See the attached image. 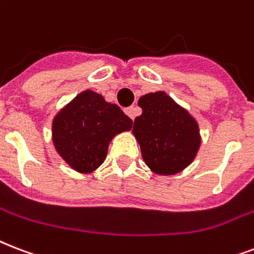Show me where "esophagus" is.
<instances>
[{
	"instance_id": "esophagus-1",
	"label": "esophagus",
	"mask_w": 254,
	"mask_h": 254,
	"mask_svg": "<svg viewBox=\"0 0 254 254\" xmlns=\"http://www.w3.org/2000/svg\"><path fill=\"white\" fill-rule=\"evenodd\" d=\"M125 113H127L131 120H134V117L137 116V109H135L134 106H129V108L125 109Z\"/></svg>"
}]
</instances>
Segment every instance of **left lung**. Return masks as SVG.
Returning a JSON list of instances; mask_svg holds the SVG:
<instances>
[{"label": "left lung", "instance_id": "8db88e82", "mask_svg": "<svg viewBox=\"0 0 254 254\" xmlns=\"http://www.w3.org/2000/svg\"><path fill=\"white\" fill-rule=\"evenodd\" d=\"M142 114L135 117L133 134L146 165L157 174H174L187 168L200 146L198 125L166 93L138 100Z\"/></svg>", "mask_w": 254, "mask_h": 254}]
</instances>
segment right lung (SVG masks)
Instances as JSON below:
<instances>
[{
  "label": "right lung",
  "mask_w": 254,
  "mask_h": 254,
  "mask_svg": "<svg viewBox=\"0 0 254 254\" xmlns=\"http://www.w3.org/2000/svg\"><path fill=\"white\" fill-rule=\"evenodd\" d=\"M131 124L116 104L85 90L54 119V146L73 169L89 173L104 162L113 135L130 130Z\"/></svg>",
  "instance_id": "right-lung-1"
}]
</instances>
